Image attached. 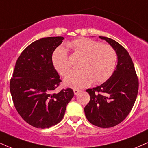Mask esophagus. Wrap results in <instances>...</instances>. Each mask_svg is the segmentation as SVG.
Segmentation results:
<instances>
[{"label":"esophagus","mask_w":148,"mask_h":148,"mask_svg":"<svg viewBox=\"0 0 148 148\" xmlns=\"http://www.w3.org/2000/svg\"><path fill=\"white\" fill-rule=\"evenodd\" d=\"M73 91H74V95H76L78 93H79L80 92H81L80 90H77V89H74V90H73Z\"/></svg>","instance_id":"esophagus-1"}]
</instances>
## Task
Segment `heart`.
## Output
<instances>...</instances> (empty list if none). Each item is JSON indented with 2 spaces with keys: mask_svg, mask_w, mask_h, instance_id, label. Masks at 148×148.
<instances>
[{
  "mask_svg": "<svg viewBox=\"0 0 148 148\" xmlns=\"http://www.w3.org/2000/svg\"><path fill=\"white\" fill-rule=\"evenodd\" d=\"M67 47L82 56L79 70L69 72L64 79V84L73 88L86 87L94 82L101 84L110 78L117 61L116 52L111 46L103 45L88 38H80L66 44ZM52 62L57 72L64 75L69 70L70 62L67 51L59 47L52 56Z\"/></svg>",
  "mask_w": 148,
  "mask_h": 148,
  "instance_id": "obj_1",
  "label": "heart"
}]
</instances>
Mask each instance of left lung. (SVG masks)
I'll return each mask as SVG.
<instances>
[{
    "label": "left lung",
    "mask_w": 148,
    "mask_h": 148,
    "mask_svg": "<svg viewBox=\"0 0 148 148\" xmlns=\"http://www.w3.org/2000/svg\"><path fill=\"white\" fill-rule=\"evenodd\" d=\"M114 49L118 64L106 82L86 90L90 99L85 106L86 118L92 125L109 128L123 122L130 113L138 90V80L130 54L118 42L99 36Z\"/></svg>",
    "instance_id": "obj_1"
}]
</instances>
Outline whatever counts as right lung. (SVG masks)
Here are the masks:
<instances>
[{"label":"right lung","instance_id":"obj_1","mask_svg":"<svg viewBox=\"0 0 148 148\" xmlns=\"http://www.w3.org/2000/svg\"><path fill=\"white\" fill-rule=\"evenodd\" d=\"M63 40V37H49L30 44L16 60L10 80L16 111L36 128H49L60 123L74 97V92L68 88L52 93L61 81L53 64L52 54Z\"/></svg>","mask_w":148,"mask_h":148}]
</instances>
